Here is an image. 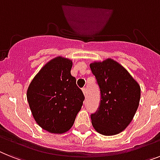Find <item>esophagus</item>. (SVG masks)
Wrapping results in <instances>:
<instances>
[{
	"mask_svg": "<svg viewBox=\"0 0 160 160\" xmlns=\"http://www.w3.org/2000/svg\"><path fill=\"white\" fill-rule=\"evenodd\" d=\"M82 91L83 94H84V96H86L87 95V89H86L85 88H83L82 89Z\"/></svg>",
	"mask_w": 160,
	"mask_h": 160,
	"instance_id": "1",
	"label": "esophagus"
}]
</instances>
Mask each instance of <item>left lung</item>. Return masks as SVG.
I'll return each mask as SVG.
<instances>
[{"instance_id": "8db88e82", "label": "left lung", "mask_w": 160, "mask_h": 160, "mask_svg": "<svg viewBox=\"0 0 160 160\" xmlns=\"http://www.w3.org/2000/svg\"><path fill=\"white\" fill-rule=\"evenodd\" d=\"M101 90L98 111L92 126L105 136L118 134L130 124L139 106L141 88L126 68L112 59L90 64Z\"/></svg>"}]
</instances>
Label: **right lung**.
Segmentation results:
<instances>
[{
	"label": "right lung",
	"mask_w": 160,
	"mask_h": 160,
	"mask_svg": "<svg viewBox=\"0 0 160 160\" xmlns=\"http://www.w3.org/2000/svg\"><path fill=\"white\" fill-rule=\"evenodd\" d=\"M72 66L68 58H54L41 68L28 88V102L34 119L51 133L68 132L85 99L71 75Z\"/></svg>",
	"instance_id": "add662e5"
}]
</instances>
